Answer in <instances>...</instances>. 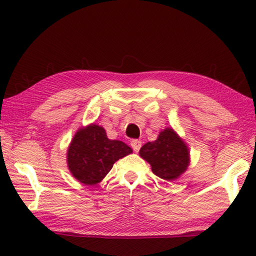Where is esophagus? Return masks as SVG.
Wrapping results in <instances>:
<instances>
[{
  "label": "esophagus",
  "instance_id": "1",
  "mask_svg": "<svg viewBox=\"0 0 256 256\" xmlns=\"http://www.w3.org/2000/svg\"><path fill=\"white\" fill-rule=\"evenodd\" d=\"M131 146H132V148L134 150V152H138L140 148V146H142V142H140V140H131Z\"/></svg>",
  "mask_w": 256,
  "mask_h": 256
}]
</instances>
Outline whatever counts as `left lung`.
<instances>
[{
    "label": "left lung",
    "mask_w": 256,
    "mask_h": 256,
    "mask_svg": "<svg viewBox=\"0 0 256 256\" xmlns=\"http://www.w3.org/2000/svg\"><path fill=\"white\" fill-rule=\"evenodd\" d=\"M140 155L150 162L152 172L165 180L178 178L189 164L188 148L170 128L160 132L154 142L143 145Z\"/></svg>",
    "instance_id": "obj_1"
}]
</instances>
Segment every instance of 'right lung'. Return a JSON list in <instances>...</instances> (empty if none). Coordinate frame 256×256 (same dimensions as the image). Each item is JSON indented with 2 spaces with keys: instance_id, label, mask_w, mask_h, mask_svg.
I'll list each match as a JSON object with an SVG mask.
<instances>
[{
  "instance_id": "right-lung-1",
  "label": "right lung",
  "mask_w": 256,
  "mask_h": 256,
  "mask_svg": "<svg viewBox=\"0 0 256 256\" xmlns=\"http://www.w3.org/2000/svg\"><path fill=\"white\" fill-rule=\"evenodd\" d=\"M132 153L122 140H108L104 128L91 124L80 128L74 136L67 154L70 172L84 184L100 182L113 164Z\"/></svg>"
}]
</instances>
